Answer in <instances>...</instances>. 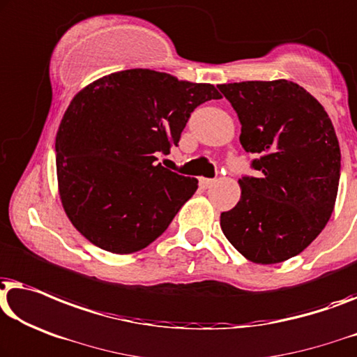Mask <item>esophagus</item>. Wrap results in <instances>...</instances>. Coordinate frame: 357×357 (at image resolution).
Instances as JSON below:
<instances>
[{
	"instance_id": "1",
	"label": "esophagus",
	"mask_w": 357,
	"mask_h": 357,
	"mask_svg": "<svg viewBox=\"0 0 357 357\" xmlns=\"http://www.w3.org/2000/svg\"><path fill=\"white\" fill-rule=\"evenodd\" d=\"M213 183H214L213 178H204V177L199 178V187L201 188H209Z\"/></svg>"
}]
</instances>
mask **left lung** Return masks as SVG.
<instances>
[{
  "label": "left lung",
  "mask_w": 357,
  "mask_h": 357,
  "mask_svg": "<svg viewBox=\"0 0 357 357\" xmlns=\"http://www.w3.org/2000/svg\"><path fill=\"white\" fill-rule=\"evenodd\" d=\"M217 86L261 174L238 180L240 201L220 214V229L248 261L283 262L306 250L333 213L342 166L333 123L311 93L285 79Z\"/></svg>",
  "instance_id": "obj_1"
}]
</instances>
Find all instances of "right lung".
<instances>
[{
  "label": "right lung",
  "instance_id": "obj_1",
  "mask_svg": "<svg viewBox=\"0 0 357 357\" xmlns=\"http://www.w3.org/2000/svg\"><path fill=\"white\" fill-rule=\"evenodd\" d=\"M220 98L214 85L149 69L114 72L77 93L56 133L59 198L72 225L114 255L162 235L198 180L156 154L177 146L196 106Z\"/></svg>",
  "mask_w": 357,
  "mask_h": 357
}]
</instances>
